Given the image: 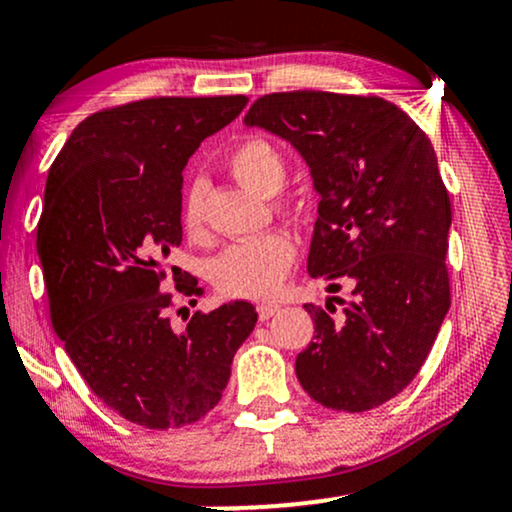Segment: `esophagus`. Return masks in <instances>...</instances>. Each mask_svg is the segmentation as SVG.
Segmentation results:
<instances>
[{
    "label": "esophagus",
    "mask_w": 512,
    "mask_h": 512,
    "mask_svg": "<svg viewBox=\"0 0 512 512\" xmlns=\"http://www.w3.org/2000/svg\"><path fill=\"white\" fill-rule=\"evenodd\" d=\"M279 308H281L279 303H274V301H264V303L257 305V315H260V320L264 322V320H269V317H272V315L279 313Z\"/></svg>",
    "instance_id": "1"
}]
</instances>
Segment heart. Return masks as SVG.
Instances as JSON below:
<instances>
[{
	"instance_id": "1",
	"label": "heart",
	"mask_w": 512,
	"mask_h": 512,
	"mask_svg": "<svg viewBox=\"0 0 512 512\" xmlns=\"http://www.w3.org/2000/svg\"><path fill=\"white\" fill-rule=\"evenodd\" d=\"M228 168L250 190L274 195L286 180V161L281 151L264 137H248L228 154ZM279 214H298L301 204L293 199H276ZM182 223L192 238L204 233L202 190L192 187L182 202ZM296 260V245L284 231H269L262 236L240 240L209 262V279L228 296L262 298L284 284Z\"/></svg>"
}]
</instances>
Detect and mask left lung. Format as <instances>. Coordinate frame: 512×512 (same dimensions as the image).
Segmentation results:
<instances>
[{"label":"left lung","instance_id":"1","mask_svg":"<svg viewBox=\"0 0 512 512\" xmlns=\"http://www.w3.org/2000/svg\"><path fill=\"white\" fill-rule=\"evenodd\" d=\"M245 125L301 151L320 192L308 274L351 286L349 303L305 305L315 334L298 383L327 409L380 407L424 366L450 308L452 209L431 139L385 98L330 91L269 93Z\"/></svg>","mask_w":512,"mask_h":512}]
</instances>
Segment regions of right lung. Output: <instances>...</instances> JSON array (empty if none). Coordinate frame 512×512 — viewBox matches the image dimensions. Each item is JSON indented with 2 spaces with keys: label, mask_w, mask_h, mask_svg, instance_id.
<instances>
[{
  "label": "right lung",
  "mask_w": 512,
  "mask_h": 512,
  "mask_svg": "<svg viewBox=\"0 0 512 512\" xmlns=\"http://www.w3.org/2000/svg\"><path fill=\"white\" fill-rule=\"evenodd\" d=\"M245 105L161 96L103 108L50 166L38 257L52 327L93 395L137 426L168 431L207 416L255 330L248 301L197 310L178 330L175 301L197 305L204 291L178 267L175 289L161 291L182 240V168Z\"/></svg>",
  "instance_id": "1"
}]
</instances>
